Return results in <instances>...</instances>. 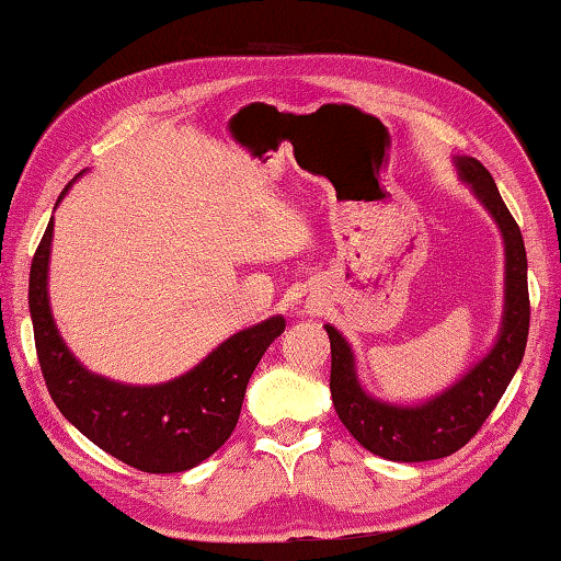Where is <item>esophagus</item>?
<instances>
[{
	"label": "esophagus",
	"instance_id": "obj_1",
	"mask_svg": "<svg viewBox=\"0 0 561 561\" xmlns=\"http://www.w3.org/2000/svg\"><path fill=\"white\" fill-rule=\"evenodd\" d=\"M319 307H321V301H319V297L317 294H299L297 299H294V304H291V314L294 317H311V314H317L319 311Z\"/></svg>",
	"mask_w": 561,
	"mask_h": 561
}]
</instances>
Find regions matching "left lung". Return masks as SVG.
I'll list each match as a JSON object with an SVG mask.
<instances>
[{
	"label": "left lung",
	"instance_id": "1",
	"mask_svg": "<svg viewBox=\"0 0 561 561\" xmlns=\"http://www.w3.org/2000/svg\"><path fill=\"white\" fill-rule=\"evenodd\" d=\"M462 183L497 222L505 240V311L495 346L460 381L417 405H396L368 396L358 383L348 341L327 324L331 341V401L346 431L374 455L396 462H423L453 455L482 428L525 356L529 291L525 240L502 203L488 168L470 156L453 158Z\"/></svg>",
	"mask_w": 561,
	"mask_h": 561
}]
</instances>
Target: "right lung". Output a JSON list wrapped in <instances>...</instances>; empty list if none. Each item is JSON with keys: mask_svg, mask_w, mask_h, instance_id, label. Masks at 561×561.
<instances>
[{"mask_svg": "<svg viewBox=\"0 0 561 561\" xmlns=\"http://www.w3.org/2000/svg\"><path fill=\"white\" fill-rule=\"evenodd\" d=\"M51 237L54 220L32 260L30 311L36 356L56 408L91 443L136 470L183 472L210 458L232 435L250 376L287 321L270 317L237 331L168 383H116L83 368L54 324L46 291Z\"/></svg>", "mask_w": 561, "mask_h": 561, "instance_id": "obj_1", "label": "right lung"}]
</instances>
